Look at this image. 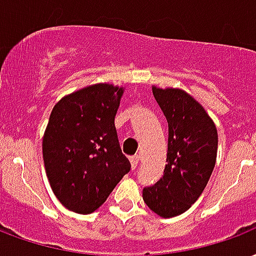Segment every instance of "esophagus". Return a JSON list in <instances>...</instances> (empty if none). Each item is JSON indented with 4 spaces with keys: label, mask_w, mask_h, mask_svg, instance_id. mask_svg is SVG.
Instances as JSON below:
<instances>
[{
    "label": "esophagus",
    "mask_w": 256,
    "mask_h": 256,
    "mask_svg": "<svg viewBox=\"0 0 256 256\" xmlns=\"http://www.w3.org/2000/svg\"><path fill=\"white\" fill-rule=\"evenodd\" d=\"M138 162H140V157H138V156L130 157V162H132V170H136V168H137Z\"/></svg>",
    "instance_id": "1"
}]
</instances>
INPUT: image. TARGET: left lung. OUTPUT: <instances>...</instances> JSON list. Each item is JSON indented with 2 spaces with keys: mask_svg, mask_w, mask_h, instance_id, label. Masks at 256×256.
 Wrapping results in <instances>:
<instances>
[{
  "mask_svg": "<svg viewBox=\"0 0 256 256\" xmlns=\"http://www.w3.org/2000/svg\"><path fill=\"white\" fill-rule=\"evenodd\" d=\"M168 122V150L164 175L145 187L144 202L162 218L184 213L196 202L216 166L218 136L205 108L178 88L152 86Z\"/></svg>",
  "mask_w": 256,
  "mask_h": 256,
  "instance_id": "obj_1",
  "label": "left lung"
}]
</instances>
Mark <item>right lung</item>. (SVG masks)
Returning a JSON list of instances; mask_svg holds the SVG:
<instances>
[{
  "label": "right lung",
  "mask_w": 256,
  "mask_h": 256,
  "mask_svg": "<svg viewBox=\"0 0 256 256\" xmlns=\"http://www.w3.org/2000/svg\"><path fill=\"white\" fill-rule=\"evenodd\" d=\"M123 90L106 82L90 85L64 96L51 111L43 162L52 192L74 213L99 209L130 171L115 128Z\"/></svg>",
  "instance_id": "1"
}]
</instances>
